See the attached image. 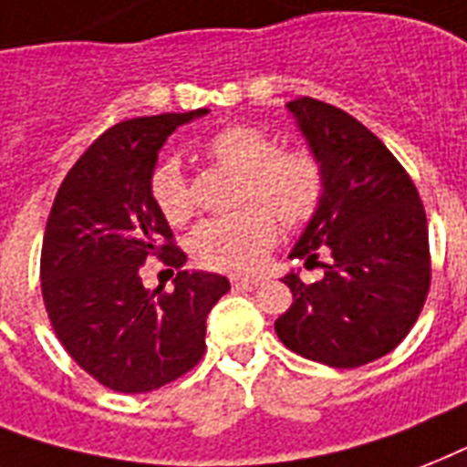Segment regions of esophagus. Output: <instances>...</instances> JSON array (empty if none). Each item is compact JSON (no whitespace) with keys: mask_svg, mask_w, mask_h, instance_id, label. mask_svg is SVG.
Wrapping results in <instances>:
<instances>
[{"mask_svg":"<svg viewBox=\"0 0 467 467\" xmlns=\"http://www.w3.org/2000/svg\"><path fill=\"white\" fill-rule=\"evenodd\" d=\"M231 285L236 290H258L260 280L258 277H231Z\"/></svg>","mask_w":467,"mask_h":467,"instance_id":"obj_1","label":"esophagus"}]
</instances>
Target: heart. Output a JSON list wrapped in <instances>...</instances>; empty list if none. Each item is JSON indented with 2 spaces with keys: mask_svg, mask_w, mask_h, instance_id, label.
<instances>
[{
  "mask_svg": "<svg viewBox=\"0 0 467 467\" xmlns=\"http://www.w3.org/2000/svg\"><path fill=\"white\" fill-rule=\"evenodd\" d=\"M204 153L223 168L238 170L226 216L202 222L190 236V251L202 267L222 273L255 270L273 248L280 219L287 229L312 222L327 197V172L309 148L280 150L265 131L248 124L223 126L204 143ZM148 194L172 226L190 222L194 200L175 158H162L148 175Z\"/></svg>",
  "mask_w": 467,
  "mask_h": 467,
  "instance_id": "heart-1",
  "label": "heart"
}]
</instances>
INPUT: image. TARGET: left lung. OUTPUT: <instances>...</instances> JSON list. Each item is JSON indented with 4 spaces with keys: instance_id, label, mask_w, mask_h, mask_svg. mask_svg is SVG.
<instances>
[{
    "instance_id": "1",
    "label": "left lung",
    "mask_w": 467,
    "mask_h": 467,
    "mask_svg": "<svg viewBox=\"0 0 467 467\" xmlns=\"http://www.w3.org/2000/svg\"><path fill=\"white\" fill-rule=\"evenodd\" d=\"M287 109L327 172V197L290 258L321 265L324 277H285L292 305L275 331L297 356L360 368L397 348L421 314L431 287L424 204L407 170L358 119L312 97Z\"/></svg>"
}]
</instances>
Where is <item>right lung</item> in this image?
<instances>
[{
  "label": "right lung",
  "instance_id": "add662e5",
  "mask_svg": "<svg viewBox=\"0 0 467 467\" xmlns=\"http://www.w3.org/2000/svg\"><path fill=\"white\" fill-rule=\"evenodd\" d=\"M207 109L129 119L79 155L50 209L41 248V292L50 327L99 385L140 395L200 363L207 314L231 290L214 273L176 275V290L150 293L148 257L180 269L187 255L148 194L158 150L177 126Z\"/></svg>",
  "mask_w": 467,
  "mask_h": 467
}]
</instances>
